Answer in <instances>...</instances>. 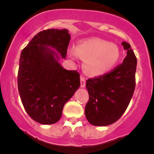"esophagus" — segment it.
Segmentation results:
<instances>
[{
    "label": "esophagus",
    "mask_w": 154,
    "mask_h": 154,
    "mask_svg": "<svg viewBox=\"0 0 154 154\" xmlns=\"http://www.w3.org/2000/svg\"><path fill=\"white\" fill-rule=\"evenodd\" d=\"M80 86L81 88H84L86 86V80L84 77H80Z\"/></svg>",
    "instance_id": "obj_1"
}]
</instances>
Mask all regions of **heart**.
Returning <instances> with one entry per match:
<instances>
[{"instance_id":"heart-1","label":"heart","mask_w":154,"mask_h":154,"mask_svg":"<svg viewBox=\"0 0 154 154\" xmlns=\"http://www.w3.org/2000/svg\"><path fill=\"white\" fill-rule=\"evenodd\" d=\"M74 59L84 60V69L91 77H100L111 72L119 63L120 49L116 45L100 38H88L80 41L76 48L70 50Z\"/></svg>"}]
</instances>
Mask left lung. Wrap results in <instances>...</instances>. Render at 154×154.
I'll use <instances>...</instances> for the list:
<instances>
[{
    "label": "left lung",
    "mask_w": 154,
    "mask_h": 154,
    "mask_svg": "<svg viewBox=\"0 0 154 154\" xmlns=\"http://www.w3.org/2000/svg\"><path fill=\"white\" fill-rule=\"evenodd\" d=\"M122 45L127 51L122 64L106 75L86 81L89 99L85 115L94 126L104 127L115 123L124 114L133 97L137 60L129 43L122 42Z\"/></svg>",
    "instance_id": "1"
}]
</instances>
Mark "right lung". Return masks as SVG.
Wrapping results in <instances>:
<instances>
[{
    "mask_svg": "<svg viewBox=\"0 0 154 154\" xmlns=\"http://www.w3.org/2000/svg\"><path fill=\"white\" fill-rule=\"evenodd\" d=\"M71 35L67 29H48L37 33L23 49L19 60L18 88L29 117L42 125H53L63 106L80 86V74L61 66Z\"/></svg>",
    "mask_w": 154,
    "mask_h": 154,
    "instance_id": "obj_1",
    "label": "right lung"
}]
</instances>
